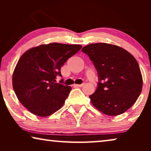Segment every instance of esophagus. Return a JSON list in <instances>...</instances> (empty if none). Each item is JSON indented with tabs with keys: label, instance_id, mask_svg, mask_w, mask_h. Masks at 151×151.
I'll list each match as a JSON object with an SVG mask.
<instances>
[{
	"label": "esophagus",
	"instance_id": "obj_1",
	"mask_svg": "<svg viewBox=\"0 0 151 151\" xmlns=\"http://www.w3.org/2000/svg\"><path fill=\"white\" fill-rule=\"evenodd\" d=\"M84 85H85V84L82 83L81 85H74V86H76V87H82V86H83Z\"/></svg>",
	"mask_w": 151,
	"mask_h": 151
}]
</instances>
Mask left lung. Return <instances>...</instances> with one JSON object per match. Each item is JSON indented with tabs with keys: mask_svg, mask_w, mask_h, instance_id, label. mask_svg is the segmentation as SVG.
I'll return each instance as SVG.
<instances>
[{
	"mask_svg": "<svg viewBox=\"0 0 151 151\" xmlns=\"http://www.w3.org/2000/svg\"><path fill=\"white\" fill-rule=\"evenodd\" d=\"M81 50L93 61L98 73V85L89 96L92 104L110 116L119 115L131 108L142 88V75L133 56L106 43L86 45Z\"/></svg>",
	"mask_w": 151,
	"mask_h": 151,
	"instance_id": "8db88e82",
	"label": "left lung"
}]
</instances>
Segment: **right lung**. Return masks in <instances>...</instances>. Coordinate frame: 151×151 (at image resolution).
<instances>
[{
    "label": "right lung",
    "instance_id": "right-lung-1",
    "mask_svg": "<svg viewBox=\"0 0 151 151\" xmlns=\"http://www.w3.org/2000/svg\"><path fill=\"white\" fill-rule=\"evenodd\" d=\"M81 48L79 45L54 42L24 52L12 75L14 91L22 105L39 116H48L59 110L72 88L56 83L57 76H62L61 66Z\"/></svg>",
    "mask_w": 151,
    "mask_h": 151
}]
</instances>
